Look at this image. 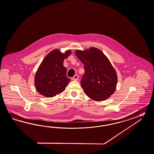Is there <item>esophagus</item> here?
<instances>
[{"mask_svg": "<svg viewBox=\"0 0 154 154\" xmlns=\"http://www.w3.org/2000/svg\"><path fill=\"white\" fill-rule=\"evenodd\" d=\"M79 75H75L73 76V78H72V80H78L79 79Z\"/></svg>", "mask_w": 154, "mask_h": 154, "instance_id": "esophagus-1", "label": "esophagus"}]
</instances>
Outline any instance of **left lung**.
<instances>
[{"label": "left lung", "instance_id": "1", "mask_svg": "<svg viewBox=\"0 0 154 154\" xmlns=\"http://www.w3.org/2000/svg\"><path fill=\"white\" fill-rule=\"evenodd\" d=\"M75 54L84 64L85 73L80 83L85 94L95 101L108 98L116 91L117 75L108 57L95 48L76 50Z\"/></svg>", "mask_w": 154, "mask_h": 154}]
</instances>
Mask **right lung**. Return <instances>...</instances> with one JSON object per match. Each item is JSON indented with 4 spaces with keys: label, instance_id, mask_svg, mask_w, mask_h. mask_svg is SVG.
<instances>
[{
    "label": "right lung",
    "instance_id": "1",
    "mask_svg": "<svg viewBox=\"0 0 154 154\" xmlns=\"http://www.w3.org/2000/svg\"><path fill=\"white\" fill-rule=\"evenodd\" d=\"M70 54L71 50L63 54L55 49L45 56L35 76V88L40 94L51 98L65 91L70 79L66 76L63 61Z\"/></svg>",
    "mask_w": 154,
    "mask_h": 154
}]
</instances>
